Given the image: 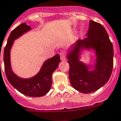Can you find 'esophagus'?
I'll return each mask as SVG.
<instances>
[{
  "mask_svg": "<svg viewBox=\"0 0 121 121\" xmlns=\"http://www.w3.org/2000/svg\"><path fill=\"white\" fill-rule=\"evenodd\" d=\"M60 56L61 60L62 61L65 60V53H64V52H61L60 53Z\"/></svg>",
  "mask_w": 121,
  "mask_h": 121,
  "instance_id": "34e87169",
  "label": "esophagus"
}]
</instances>
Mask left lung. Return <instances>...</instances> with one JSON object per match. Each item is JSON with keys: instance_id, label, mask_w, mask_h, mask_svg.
I'll return each mask as SVG.
<instances>
[{"instance_id": "obj_1", "label": "left lung", "mask_w": 121, "mask_h": 121, "mask_svg": "<svg viewBox=\"0 0 121 121\" xmlns=\"http://www.w3.org/2000/svg\"><path fill=\"white\" fill-rule=\"evenodd\" d=\"M93 49L95 51V70L79 61L82 49ZM69 78L74 89L83 93L95 92L105 85L111 76L113 65V45L102 25L93 21L89 22L86 38L79 39L67 54Z\"/></svg>"}]
</instances>
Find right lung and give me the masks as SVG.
<instances>
[{"label":"right lung","mask_w":121,"mask_h":121,"mask_svg":"<svg viewBox=\"0 0 121 121\" xmlns=\"http://www.w3.org/2000/svg\"><path fill=\"white\" fill-rule=\"evenodd\" d=\"M31 29V26L23 23L11 32L4 50V70L9 82L19 92L28 96L41 97L45 95L51 89L52 74L61 61L59 54L45 61L38 73L29 78H22L16 76L12 70L10 65V49L14 40Z\"/></svg>","instance_id":"add662e5"}]
</instances>
